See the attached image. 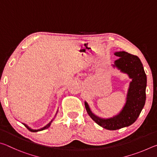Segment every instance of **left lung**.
Listing matches in <instances>:
<instances>
[{
    "mask_svg": "<svg viewBox=\"0 0 157 157\" xmlns=\"http://www.w3.org/2000/svg\"><path fill=\"white\" fill-rule=\"evenodd\" d=\"M114 55L119 58L115 61L113 66L118 68L121 72L127 73L132 79L129 84L126 103L123 109L113 118L104 119L93 113L87 102H84L89 116L98 124L109 130H116L134 123L141 112L146 100L147 77L139 58L124 51L116 52Z\"/></svg>",
    "mask_w": 157,
    "mask_h": 157,
    "instance_id": "8db88e82",
    "label": "left lung"
}]
</instances>
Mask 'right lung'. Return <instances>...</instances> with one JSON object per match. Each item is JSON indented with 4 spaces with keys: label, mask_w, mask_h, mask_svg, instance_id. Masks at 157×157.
I'll return each mask as SVG.
<instances>
[{
    "label": "right lung",
    "mask_w": 157,
    "mask_h": 157,
    "mask_svg": "<svg viewBox=\"0 0 157 157\" xmlns=\"http://www.w3.org/2000/svg\"><path fill=\"white\" fill-rule=\"evenodd\" d=\"M52 120L51 121V122H50V123L47 124V125H46L44 127H43V128H41V129H30V127H29L28 125H26L25 124H24V125L27 127V128L30 130V132H39V131H42V130H44V129H47V128H48V127H50V124H51V123H52Z\"/></svg>",
    "instance_id": "add662e5"
}]
</instances>
